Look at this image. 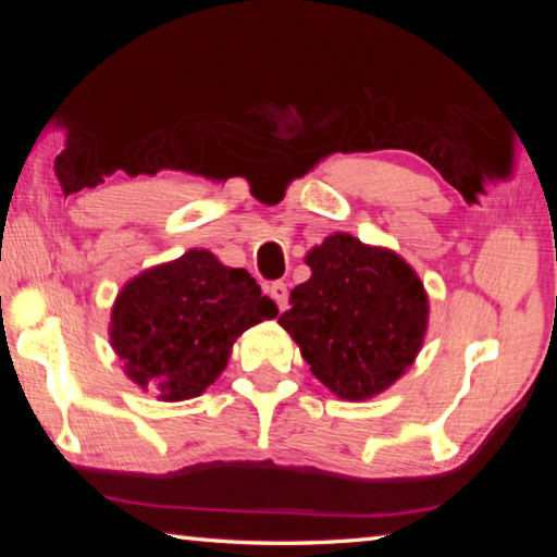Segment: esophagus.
<instances>
[{"label": "esophagus", "mask_w": 557, "mask_h": 557, "mask_svg": "<svg viewBox=\"0 0 557 557\" xmlns=\"http://www.w3.org/2000/svg\"><path fill=\"white\" fill-rule=\"evenodd\" d=\"M268 292H270V297L275 299V305H277L280 309H285V307H287L289 292H287V285H285V282H272V285L268 287Z\"/></svg>", "instance_id": "34e87169"}]
</instances>
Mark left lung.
<instances>
[{"label": "left lung", "instance_id": "obj_1", "mask_svg": "<svg viewBox=\"0 0 557 557\" xmlns=\"http://www.w3.org/2000/svg\"><path fill=\"white\" fill-rule=\"evenodd\" d=\"M312 277L280 326L338 398L363 400L400 379L428 326V295L408 262L336 233L307 256Z\"/></svg>", "mask_w": 557, "mask_h": 557}]
</instances>
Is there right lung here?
I'll return each mask as SVG.
<instances>
[{"label": "right lung", "instance_id": "obj_1", "mask_svg": "<svg viewBox=\"0 0 557 557\" xmlns=\"http://www.w3.org/2000/svg\"><path fill=\"white\" fill-rule=\"evenodd\" d=\"M272 317L275 301L256 277L221 265L209 250H188L122 287L110 338L139 388L188 400L219 379L235 338Z\"/></svg>", "mask_w": 557, "mask_h": 557}]
</instances>
